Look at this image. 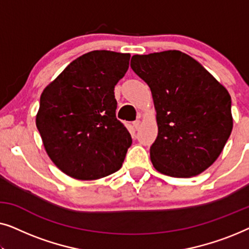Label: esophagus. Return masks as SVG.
<instances>
[{
  "label": "esophagus",
  "instance_id": "34e87169",
  "mask_svg": "<svg viewBox=\"0 0 249 249\" xmlns=\"http://www.w3.org/2000/svg\"><path fill=\"white\" fill-rule=\"evenodd\" d=\"M132 125H134V128L136 129V130H138L139 127H141V121H139V120L134 121V122H132Z\"/></svg>",
  "mask_w": 249,
  "mask_h": 249
}]
</instances>
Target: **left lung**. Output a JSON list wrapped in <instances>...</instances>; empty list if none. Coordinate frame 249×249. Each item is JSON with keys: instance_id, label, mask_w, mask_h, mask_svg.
<instances>
[{"instance_id": "1", "label": "left lung", "mask_w": 249, "mask_h": 249, "mask_svg": "<svg viewBox=\"0 0 249 249\" xmlns=\"http://www.w3.org/2000/svg\"><path fill=\"white\" fill-rule=\"evenodd\" d=\"M131 69L151 88L158 137L149 154L159 172L190 178L210 168L230 137L231 96L205 68L177 50L134 55Z\"/></svg>"}]
</instances>
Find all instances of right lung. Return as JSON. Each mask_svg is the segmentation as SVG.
Masks as SVG:
<instances>
[{"instance_id": "add662e5", "label": "right lung", "mask_w": 249, "mask_h": 249, "mask_svg": "<svg viewBox=\"0 0 249 249\" xmlns=\"http://www.w3.org/2000/svg\"><path fill=\"white\" fill-rule=\"evenodd\" d=\"M129 60V53H86L40 95L36 125L44 148L71 178L97 180L122 166L132 139L115 115L114 87L127 72Z\"/></svg>"}]
</instances>
